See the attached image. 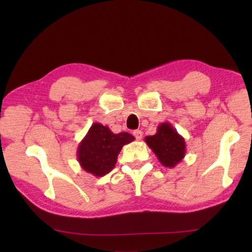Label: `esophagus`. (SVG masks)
<instances>
[{"label":"esophagus","mask_w":252,"mask_h":252,"mask_svg":"<svg viewBox=\"0 0 252 252\" xmlns=\"http://www.w3.org/2000/svg\"><path fill=\"white\" fill-rule=\"evenodd\" d=\"M133 135L135 136V139L138 140H141L142 139V131H140V130H135V131H133Z\"/></svg>","instance_id":"esophagus-1"}]
</instances>
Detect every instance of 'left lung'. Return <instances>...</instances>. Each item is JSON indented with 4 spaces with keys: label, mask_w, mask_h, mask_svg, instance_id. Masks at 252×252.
<instances>
[{
    "label": "left lung",
    "mask_w": 252,
    "mask_h": 252,
    "mask_svg": "<svg viewBox=\"0 0 252 252\" xmlns=\"http://www.w3.org/2000/svg\"><path fill=\"white\" fill-rule=\"evenodd\" d=\"M144 141L158 157L162 165L174 168L186 156L185 138L169 122L158 126L155 135H148Z\"/></svg>",
    "instance_id": "obj_1"
}]
</instances>
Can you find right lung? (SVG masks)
<instances>
[{
	"instance_id": "1",
	"label": "right lung",
	"mask_w": 252,
	"mask_h": 252,
	"mask_svg": "<svg viewBox=\"0 0 252 252\" xmlns=\"http://www.w3.org/2000/svg\"><path fill=\"white\" fill-rule=\"evenodd\" d=\"M133 140L127 132L114 134L109 126L93 123L76 151L81 168L97 178L105 176L116 167L122 147Z\"/></svg>"
}]
</instances>
